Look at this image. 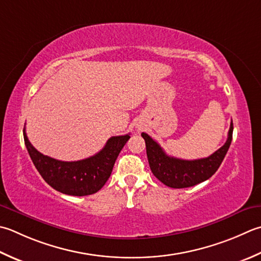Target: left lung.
<instances>
[{
  "label": "left lung",
  "instance_id": "obj_1",
  "mask_svg": "<svg viewBox=\"0 0 261 261\" xmlns=\"http://www.w3.org/2000/svg\"><path fill=\"white\" fill-rule=\"evenodd\" d=\"M141 136L146 142L147 157L152 174L167 187L182 189L196 186L215 174L231 145L233 122H231L225 144L213 155L200 160L186 161L168 156L151 137L145 132H142Z\"/></svg>",
  "mask_w": 261,
  "mask_h": 261
}]
</instances>
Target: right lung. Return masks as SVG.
Wrapping results in <instances>:
<instances>
[{
	"label": "right lung",
	"instance_id": "add662e5",
	"mask_svg": "<svg viewBox=\"0 0 261 261\" xmlns=\"http://www.w3.org/2000/svg\"><path fill=\"white\" fill-rule=\"evenodd\" d=\"M24 145L35 167L45 182L64 195L88 196L104 187L129 135L112 137L96 155L76 162H63L45 156L30 144L23 129Z\"/></svg>",
	"mask_w": 261,
	"mask_h": 261
}]
</instances>
